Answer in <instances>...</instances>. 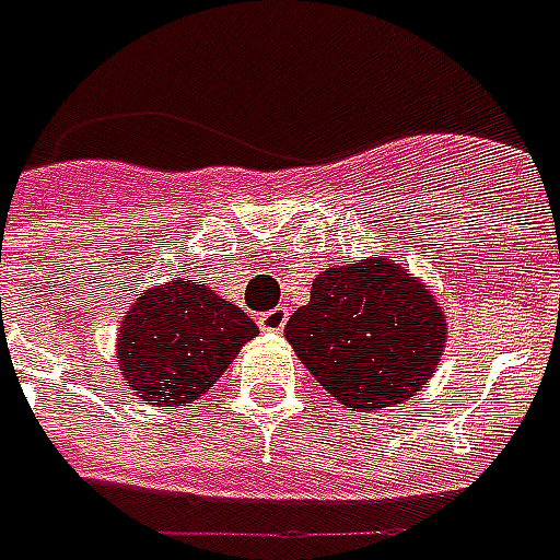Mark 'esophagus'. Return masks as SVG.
Wrapping results in <instances>:
<instances>
[{
  "label": "esophagus",
  "mask_w": 560,
  "mask_h": 560,
  "mask_svg": "<svg viewBox=\"0 0 560 560\" xmlns=\"http://www.w3.org/2000/svg\"><path fill=\"white\" fill-rule=\"evenodd\" d=\"M289 322V310L285 306H275V310H268V313L259 315V327L268 330V334H280Z\"/></svg>",
  "instance_id": "obj_1"
}]
</instances>
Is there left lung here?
Masks as SVG:
<instances>
[{"mask_svg": "<svg viewBox=\"0 0 560 560\" xmlns=\"http://www.w3.org/2000/svg\"><path fill=\"white\" fill-rule=\"evenodd\" d=\"M445 315L401 259H357L325 268L285 339L310 375L345 407L377 413L405 405L434 375Z\"/></svg>", "mask_w": 560, "mask_h": 560, "instance_id": "1", "label": "left lung"}]
</instances>
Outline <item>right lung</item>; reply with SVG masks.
I'll return each instance as SVG.
<instances>
[{
	"instance_id": "obj_1",
	"label": "right lung",
	"mask_w": 560,
	"mask_h": 560,
	"mask_svg": "<svg viewBox=\"0 0 560 560\" xmlns=\"http://www.w3.org/2000/svg\"><path fill=\"white\" fill-rule=\"evenodd\" d=\"M259 327L206 283L174 277L136 298L117 330L126 386L155 407H188L224 375Z\"/></svg>"
}]
</instances>
